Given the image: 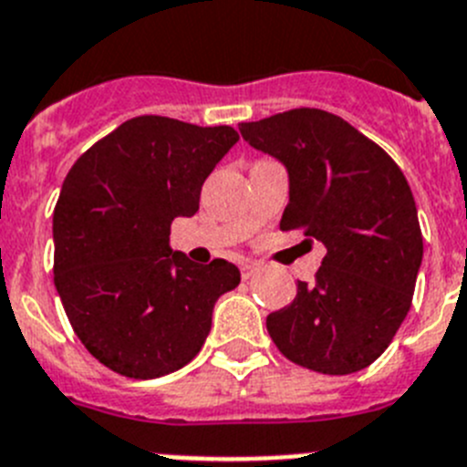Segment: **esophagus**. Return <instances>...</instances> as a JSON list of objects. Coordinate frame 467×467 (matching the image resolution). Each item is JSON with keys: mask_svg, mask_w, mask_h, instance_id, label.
Returning <instances> with one entry per match:
<instances>
[{"mask_svg": "<svg viewBox=\"0 0 467 467\" xmlns=\"http://www.w3.org/2000/svg\"><path fill=\"white\" fill-rule=\"evenodd\" d=\"M254 273H256L254 264H250V262L241 264V277H243V280H250V277L254 275Z\"/></svg>", "mask_w": 467, "mask_h": 467, "instance_id": "34e87169", "label": "esophagus"}]
</instances>
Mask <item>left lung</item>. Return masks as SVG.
I'll return each instance as SVG.
<instances>
[{"label": "left lung", "instance_id": "left-lung-1", "mask_svg": "<svg viewBox=\"0 0 467 467\" xmlns=\"http://www.w3.org/2000/svg\"><path fill=\"white\" fill-rule=\"evenodd\" d=\"M252 148L282 161L289 203L280 229L324 243L315 285L271 312L266 328L289 361L315 373L370 366L412 306L423 256L412 190L399 164L337 115L294 109L238 125Z\"/></svg>", "mask_w": 467, "mask_h": 467}]
</instances>
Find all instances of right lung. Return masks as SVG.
<instances>
[{"instance_id":"right-lung-1","label":"right lung","mask_w":467,"mask_h":467,"mask_svg":"<svg viewBox=\"0 0 467 467\" xmlns=\"http://www.w3.org/2000/svg\"><path fill=\"white\" fill-rule=\"evenodd\" d=\"M238 140L234 127L161 115L127 119L78 157L53 213L55 286L76 336L115 373L152 379L187 366L213 307L241 271L169 245L171 222L199 211L201 185Z\"/></svg>"}]
</instances>
